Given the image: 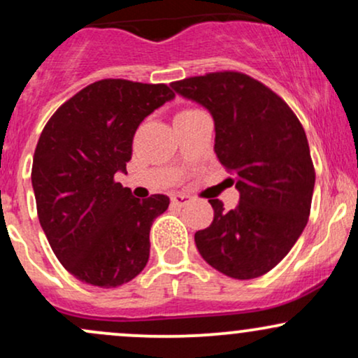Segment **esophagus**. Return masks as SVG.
Returning <instances> with one entry per match:
<instances>
[{
    "instance_id": "esophagus-1",
    "label": "esophagus",
    "mask_w": 358,
    "mask_h": 358,
    "mask_svg": "<svg viewBox=\"0 0 358 358\" xmlns=\"http://www.w3.org/2000/svg\"><path fill=\"white\" fill-rule=\"evenodd\" d=\"M190 202V196L185 195V193H173L171 195V203L176 205V207H183V205H187Z\"/></svg>"
}]
</instances>
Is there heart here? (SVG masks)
<instances>
[{
    "label": "heart",
    "instance_id": "b5f03b06",
    "mask_svg": "<svg viewBox=\"0 0 358 358\" xmlns=\"http://www.w3.org/2000/svg\"><path fill=\"white\" fill-rule=\"evenodd\" d=\"M187 110H188V109H187Z\"/></svg>",
    "mask_w": 358,
    "mask_h": 358
}]
</instances>
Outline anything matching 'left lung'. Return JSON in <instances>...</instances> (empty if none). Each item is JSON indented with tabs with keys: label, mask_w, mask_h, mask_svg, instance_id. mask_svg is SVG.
<instances>
[{
	"label": "left lung",
	"mask_w": 358,
	"mask_h": 358,
	"mask_svg": "<svg viewBox=\"0 0 358 358\" xmlns=\"http://www.w3.org/2000/svg\"><path fill=\"white\" fill-rule=\"evenodd\" d=\"M171 87L210 110L213 150L241 193L229 212L220 200H208L213 220L195 234L200 256L234 279L269 273L310 217L315 168L301 122L276 92L242 72H210Z\"/></svg>",
	"instance_id": "left-lung-1"
}]
</instances>
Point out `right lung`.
Masks as SVG:
<instances>
[{
  "instance_id": "right-lung-1",
  "label": "right lung",
  "mask_w": 358,
  "mask_h": 358,
  "mask_svg": "<svg viewBox=\"0 0 358 358\" xmlns=\"http://www.w3.org/2000/svg\"><path fill=\"white\" fill-rule=\"evenodd\" d=\"M173 97L166 84L97 80L45 124L31 166L36 212L57 259L79 281L117 287L145 269L150 229L170 199L139 200L114 175L126 171L143 119Z\"/></svg>"
}]
</instances>
